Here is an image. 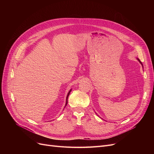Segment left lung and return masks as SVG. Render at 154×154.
Returning <instances> with one entry per match:
<instances>
[{
  "mask_svg": "<svg viewBox=\"0 0 154 154\" xmlns=\"http://www.w3.org/2000/svg\"><path fill=\"white\" fill-rule=\"evenodd\" d=\"M137 60H138V61H139V62H140V63H141V64H142V63H141V61H140V60H139V59H137Z\"/></svg>",
  "mask_w": 154,
  "mask_h": 154,
  "instance_id": "left-lung-1",
  "label": "left lung"
}]
</instances>
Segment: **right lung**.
<instances>
[{"mask_svg":"<svg viewBox=\"0 0 154 154\" xmlns=\"http://www.w3.org/2000/svg\"><path fill=\"white\" fill-rule=\"evenodd\" d=\"M71 90H70V91L68 92V94H67V97H66V106L67 104V98H68L69 95V94H70V92H71Z\"/></svg>","mask_w":154,"mask_h":154,"instance_id":"1","label":"right lung"}]
</instances>
